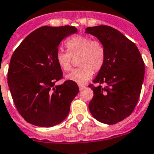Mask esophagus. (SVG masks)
Here are the masks:
<instances>
[{"label": "esophagus", "instance_id": "obj_1", "mask_svg": "<svg viewBox=\"0 0 154 154\" xmlns=\"http://www.w3.org/2000/svg\"><path fill=\"white\" fill-rule=\"evenodd\" d=\"M78 86H79V88H80V90H82L83 88L86 87V86H85L84 84H82V83H78Z\"/></svg>", "mask_w": 154, "mask_h": 154}]
</instances>
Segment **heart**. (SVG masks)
<instances>
[{
  "label": "heart",
  "mask_w": 154,
  "mask_h": 154,
  "mask_svg": "<svg viewBox=\"0 0 154 154\" xmlns=\"http://www.w3.org/2000/svg\"><path fill=\"white\" fill-rule=\"evenodd\" d=\"M68 52L59 51L56 62L64 71L71 70L73 58L77 59L79 68L72 70L66 75V79L77 83L88 81L94 71L101 69L105 61V49L98 40H91L88 36L76 35L65 43Z\"/></svg>",
  "instance_id": "heart-1"
}]
</instances>
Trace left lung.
<instances>
[{
  "instance_id": "1",
  "label": "left lung",
  "mask_w": 154,
  "mask_h": 154,
  "mask_svg": "<svg viewBox=\"0 0 154 154\" xmlns=\"http://www.w3.org/2000/svg\"><path fill=\"white\" fill-rule=\"evenodd\" d=\"M86 33L95 36L105 49V61L94 83L89 109L94 118L115 124L133 112L141 94L144 63L138 47L117 29L107 25L88 27ZM104 83L103 88L101 84Z\"/></svg>"
}]
</instances>
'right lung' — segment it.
<instances>
[{"label":"right lung","mask_w":154,"mask_h":154,"mask_svg":"<svg viewBox=\"0 0 154 154\" xmlns=\"http://www.w3.org/2000/svg\"><path fill=\"white\" fill-rule=\"evenodd\" d=\"M77 32L74 26H43L28 34L10 59L8 86L16 109L25 121L41 127L62 123L70 111L79 87L62 79L56 62L61 41Z\"/></svg>","instance_id":"add662e5"}]
</instances>
